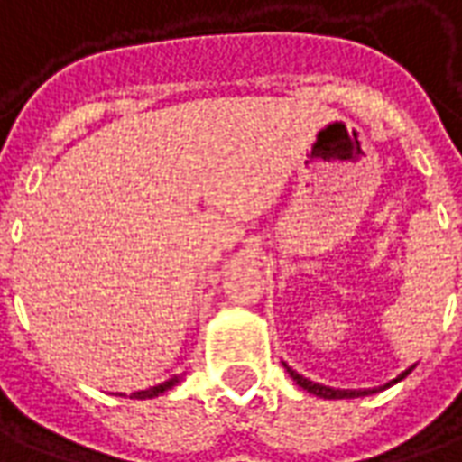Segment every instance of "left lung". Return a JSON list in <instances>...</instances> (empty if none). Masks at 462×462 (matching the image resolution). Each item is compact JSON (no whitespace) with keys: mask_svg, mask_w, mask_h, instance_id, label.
<instances>
[{"mask_svg":"<svg viewBox=\"0 0 462 462\" xmlns=\"http://www.w3.org/2000/svg\"><path fill=\"white\" fill-rule=\"evenodd\" d=\"M287 367V365H285ZM415 367V365H412ZM412 367H408L405 373H400L395 380H390V383H385V385H380V388H373V390H335V388H328V385H320V383H312V380H308V377L298 375L292 367H287V373H290V377L298 383L300 388L308 390V393H312V395H318V398H325V400H345V398H363V395H373V393H380V390L390 388V385H395V383H400L402 377H408L412 373Z\"/></svg>","mask_w":462,"mask_h":462,"instance_id":"obj_1","label":"left lung"}]
</instances>
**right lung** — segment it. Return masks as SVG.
I'll return each instance as SVG.
<instances>
[{"label": "right lung", "instance_id": "obj_1", "mask_svg": "<svg viewBox=\"0 0 462 462\" xmlns=\"http://www.w3.org/2000/svg\"><path fill=\"white\" fill-rule=\"evenodd\" d=\"M177 383H180V377H170V380H164V383H160V385H154V388H147V390H137V393H132L130 398L134 400H147V398H157V395H162L164 390L175 388Z\"/></svg>", "mask_w": 462, "mask_h": 462}]
</instances>
